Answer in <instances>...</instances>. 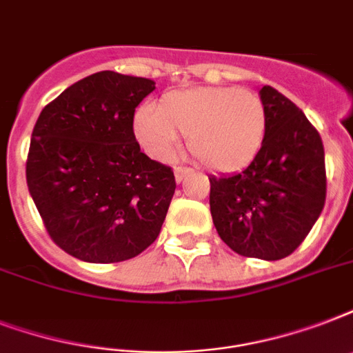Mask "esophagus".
<instances>
[{"mask_svg":"<svg viewBox=\"0 0 353 353\" xmlns=\"http://www.w3.org/2000/svg\"><path fill=\"white\" fill-rule=\"evenodd\" d=\"M188 174H192V168H188V166H176V170H174L176 181H183Z\"/></svg>","mask_w":353,"mask_h":353,"instance_id":"1","label":"esophagus"}]
</instances>
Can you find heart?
<instances>
[{
    "label": "heart",
    "instance_id": "b5f03b06",
    "mask_svg": "<svg viewBox=\"0 0 353 353\" xmlns=\"http://www.w3.org/2000/svg\"><path fill=\"white\" fill-rule=\"evenodd\" d=\"M268 110L256 93L241 88L172 91L157 110L135 113V135L155 159L168 161L188 137V152L199 165L236 172L251 165L268 137Z\"/></svg>",
    "mask_w": 353,
    "mask_h": 353
}]
</instances>
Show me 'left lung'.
Listing matches in <instances>:
<instances>
[{"mask_svg": "<svg viewBox=\"0 0 353 353\" xmlns=\"http://www.w3.org/2000/svg\"><path fill=\"white\" fill-rule=\"evenodd\" d=\"M268 137L238 174L209 177L210 214L220 238L247 258L280 260L301 245L326 201L324 146L302 110L263 85Z\"/></svg>", "mask_w": 353, "mask_h": 353, "instance_id": "left-lung-1", "label": "left lung"}]
</instances>
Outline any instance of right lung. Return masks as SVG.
<instances>
[{
	"label": "right lung",
	"instance_id": "obj_1",
	"mask_svg": "<svg viewBox=\"0 0 353 353\" xmlns=\"http://www.w3.org/2000/svg\"><path fill=\"white\" fill-rule=\"evenodd\" d=\"M155 82L101 71L41 110L27 187L51 240L71 256L113 263L159 236L176 190L170 166L141 152L133 115Z\"/></svg>",
	"mask_w": 353,
	"mask_h": 353
}]
</instances>
